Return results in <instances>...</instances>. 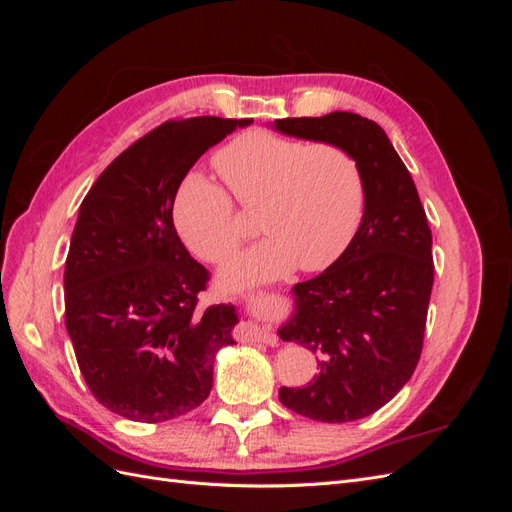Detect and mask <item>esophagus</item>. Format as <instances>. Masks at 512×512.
<instances>
[{
    "mask_svg": "<svg viewBox=\"0 0 512 512\" xmlns=\"http://www.w3.org/2000/svg\"><path fill=\"white\" fill-rule=\"evenodd\" d=\"M247 301V299H245ZM252 301V299H250ZM247 335H250V339H256V342H265V344H277V339H275V335L269 331V329H265V327H256V324H250V327H247ZM245 335V337H247Z\"/></svg>",
    "mask_w": 512,
    "mask_h": 512,
    "instance_id": "1",
    "label": "esophagus"
}]
</instances>
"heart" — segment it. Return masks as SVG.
<instances>
[{"instance_id":"b5f03b06","label":"heart","mask_w":512,"mask_h":512,"mask_svg":"<svg viewBox=\"0 0 512 512\" xmlns=\"http://www.w3.org/2000/svg\"><path fill=\"white\" fill-rule=\"evenodd\" d=\"M213 164L237 203L258 211L260 228L269 235L230 262L224 271L228 284L275 280L294 267L322 271L354 239L365 209V181L359 162L342 145H309L254 130L222 147ZM231 197L205 177L181 183L173 218L198 258L222 262L245 241L247 228Z\"/></svg>"}]
</instances>
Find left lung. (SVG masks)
Returning a JSON list of instances; mask_svg holds the SVG:
<instances>
[{"label": "left lung", "mask_w": 512, "mask_h": 512, "mask_svg": "<svg viewBox=\"0 0 512 512\" xmlns=\"http://www.w3.org/2000/svg\"><path fill=\"white\" fill-rule=\"evenodd\" d=\"M275 128L348 149L361 166L365 211L329 269L294 286L284 342L318 354L320 374L280 389L292 412L322 423L359 421L401 391L421 359L433 286L431 230L416 185L376 121L335 111L275 119Z\"/></svg>", "instance_id": "8db88e82"}]
</instances>
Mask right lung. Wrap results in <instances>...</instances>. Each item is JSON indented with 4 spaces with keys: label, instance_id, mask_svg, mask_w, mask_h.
Instances as JSON below:
<instances>
[{
    "label": "right lung",
    "instance_id": "right-lung-1",
    "mask_svg": "<svg viewBox=\"0 0 512 512\" xmlns=\"http://www.w3.org/2000/svg\"><path fill=\"white\" fill-rule=\"evenodd\" d=\"M252 119H170L106 166L87 192L66 258V329L76 363L104 408L162 423L198 408L215 352L232 342L235 307H198L211 273L173 222L183 177Z\"/></svg>",
    "mask_w": 512,
    "mask_h": 512
}]
</instances>
